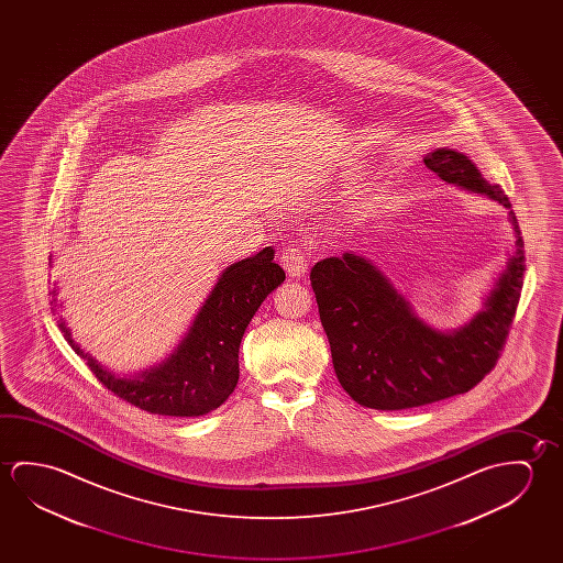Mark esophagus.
I'll list each match as a JSON object with an SVG mask.
<instances>
[{"mask_svg": "<svg viewBox=\"0 0 563 563\" xmlns=\"http://www.w3.org/2000/svg\"><path fill=\"white\" fill-rule=\"evenodd\" d=\"M308 247L302 245H292V247H286L280 255V265L285 267L288 277H300L305 275L306 268H308Z\"/></svg>", "mask_w": 563, "mask_h": 563, "instance_id": "1", "label": "esophagus"}]
</instances>
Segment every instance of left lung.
Instances as JSON below:
<instances>
[{"instance_id": "left-lung-1", "label": "left lung", "mask_w": 563, "mask_h": 563, "mask_svg": "<svg viewBox=\"0 0 563 563\" xmlns=\"http://www.w3.org/2000/svg\"><path fill=\"white\" fill-rule=\"evenodd\" d=\"M424 163L450 185L483 194L510 210L497 185H488L463 153L438 148ZM515 253L495 290L457 332L442 333L422 322L388 278L367 258L345 253L323 258L310 273L333 369L357 405L405 410L463 395L495 369L517 313L525 277V241L515 212Z\"/></svg>"}]
</instances>
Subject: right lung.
<instances>
[{"label": "right lung", "instance_id": "obj_1", "mask_svg": "<svg viewBox=\"0 0 563 563\" xmlns=\"http://www.w3.org/2000/svg\"><path fill=\"white\" fill-rule=\"evenodd\" d=\"M273 258L275 251L267 247L225 268L175 353L137 378L115 377L103 369L78 347L65 323L58 325L70 347L115 397L148 415L202 416L230 398L240 378L243 333L261 302L285 280V271Z\"/></svg>", "mask_w": 563, "mask_h": 563}]
</instances>
